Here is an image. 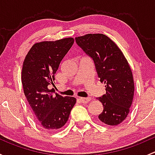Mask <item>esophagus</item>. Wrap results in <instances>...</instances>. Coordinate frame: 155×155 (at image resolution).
Masks as SVG:
<instances>
[{
  "label": "esophagus",
  "instance_id": "34e87169",
  "mask_svg": "<svg viewBox=\"0 0 155 155\" xmlns=\"http://www.w3.org/2000/svg\"><path fill=\"white\" fill-rule=\"evenodd\" d=\"M91 98L90 97H79V101H81V102L84 103V104H87V103H88L89 101H90Z\"/></svg>",
  "mask_w": 155,
  "mask_h": 155
}]
</instances>
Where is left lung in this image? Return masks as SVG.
<instances>
[{
    "label": "left lung",
    "mask_w": 155,
    "mask_h": 155,
    "mask_svg": "<svg viewBox=\"0 0 155 155\" xmlns=\"http://www.w3.org/2000/svg\"><path fill=\"white\" fill-rule=\"evenodd\" d=\"M76 42L92 58L98 77L104 82L106 94L97 98L104 110L98 118L110 126L121 124L127 117L134 95L132 70L116 43L103 34H87Z\"/></svg>",
    "instance_id": "left-lung-1"
}]
</instances>
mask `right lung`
Segmentation results:
<instances>
[{"label":"right lung","instance_id":"right-lung-1","mask_svg":"<svg viewBox=\"0 0 155 155\" xmlns=\"http://www.w3.org/2000/svg\"><path fill=\"white\" fill-rule=\"evenodd\" d=\"M73 37L55 41L36 43L25 56L21 70V83L25 95L38 124L47 130L62 127L68 121L76 99L55 94L49 85H54V74L65 54L73 46Z\"/></svg>","mask_w":155,"mask_h":155}]
</instances>
